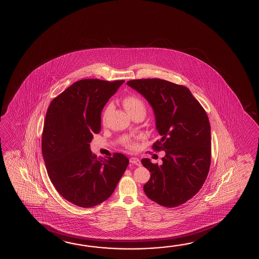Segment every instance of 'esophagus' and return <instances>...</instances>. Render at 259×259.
I'll list each match as a JSON object with an SVG mask.
<instances>
[{
	"label": "esophagus",
	"instance_id": "esophagus-1",
	"mask_svg": "<svg viewBox=\"0 0 259 259\" xmlns=\"http://www.w3.org/2000/svg\"><path fill=\"white\" fill-rule=\"evenodd\" d=\"M130 162L132 164H135V165H137V166H141V161H140V159L138 158H130Z\"/></svg>",
	"mask_w": 259,
	"mask_h": 259
}]
</instances>
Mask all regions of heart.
<instances>
[{
    "mask_svg": "<svg viewBox=\"0 0 259 259\" xmlns=\"http://www.w3.org/2000/svg\"><path fill=\"white\" fill-rule=\"evenodd\" d=\"M123 106L125 108L129 114H133L137 111H146V106L144 101L138 98L137 96H128L124 100H123ZM111 110V105H109L106 108L105 112H104V117L108 115V113L110 112ZM128 147L130 148H134L135 146L131 144V143H128Z\"/></svg>",
    "mask_w": 259,
    "mask_h": 259,
    "instance_id": "1",
    "label": "heart"
}]
</instances>
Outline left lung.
Returning <instances> with one entry per match:
<instances>
[{
  "label": "left lung",
  "instance_id": "left-lung-1",
  "mask_svg": "<svg viewBox=\"0 0 259 259\" xmlns=\"http://www.w3.org/2000/svg\"><path fill=\"white\" fill-rule=\"evenodd\" d=\"M126 84L151 106L161 136L154 148L165 151L161 165L143 158L151 172L144 192L161 206L182 205L200 190L210 167L211 135L206 111L184 85L158 78Z\"/></svg>",
  "mask_w": 259,
  "mask_h": 259
}]
</instances>
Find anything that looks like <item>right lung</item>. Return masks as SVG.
<instances>
[{
  "label": "right lung",
  "mask_w": 259,
  "mask_h": 259,
  "mask_svg": "<svg viewBox=\"0 0 259 259\" xmlns=\"http://www.w3.org/2000/svg\"><path fill=\"white\" fill-rule=\"evenodd\" d=\"M123 82L79 80L48 108L41 139L48 175L59 194L76 206L107 200L129 163L122 154L97 158L90 150L93 135L101 131V111Z\"/></svg>",
  "instance_id": "1"
}]
</instances>
